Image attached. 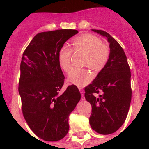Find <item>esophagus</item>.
I'll return each mask as SVG.
<instances>
[{
  "label": "esophagus",
  "mask_w": 149,
  "mask_h": 149,
  "mask_svg": "<svg viewBox=\"0 0 149 149\" xmlns=\"http://www.w3.org/2000/svg\"><path fill=\"white\" fill-rule=\"evenodd\" d=\"M79 90H80V92H81V95H82V97H84V89H83L82 88H79Z\"/></svg>",
  "instance_id": "esophagus-1"
}]
</instances>
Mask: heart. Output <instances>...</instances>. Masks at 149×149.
Returning a JSON list of instances; mask_svg holds the SVG:
<instances>
[{
	"mask_svg": "<svg viewBox=\"0 0 149 149\" xmlns=\"http://www.w3.org/2000/svg\"><path fill=\"white\" fill-rule=\"evenodd\" d=\"M74 50L81 51L86 54L84 65L94 72H99L104 67L110 57V48L104 45L101 39L92 34H83L72 42ZM72 49L68 46H63L59 50L58 63L65 72L70 69ZM68 81L78 86H84L90 82L92 74L87 68H73L68 74Z\"/></svg>",
	"mask_w": 149,
	"mask_h": 149,
	"instance_id": "heart-1",
	"label": "heart"
}]
</instances>
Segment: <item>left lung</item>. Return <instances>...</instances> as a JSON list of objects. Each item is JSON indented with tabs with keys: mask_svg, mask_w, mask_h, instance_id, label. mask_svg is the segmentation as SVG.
<instances>
[{
	"mask_svg": "<svg viewBox=\"0 0 149 149\" xmlns=\"http://www.w3.org/2000/svg\"><path fill=\"white\" fill-rule=\"evenodd\" d=\"M106 36L110 57L92 84L85 87V98L92 105L91 127L98 134H113L124 124L131 104V71L123 48L107 32L93 30Z\"/></svg>",
	"mask_w": 149,
	"mask_h": 149,
	"instance_id": "left-lung-1",
	"label": "left lung"
}]
</instances>
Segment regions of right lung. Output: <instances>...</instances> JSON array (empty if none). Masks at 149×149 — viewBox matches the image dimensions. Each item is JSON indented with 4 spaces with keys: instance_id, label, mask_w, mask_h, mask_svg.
Returning a JSON list of instances; mask_svg holds the SVG:
<instances>
[{
    "instance_id": "obj_1",
    "label": "right lung",
    "mask_w": 149,
    "mask_h": 149,
    "mask_svg": "<svg viewBox=\"0 0 149 149\" xmlns=\"http://www.w3.org/2000/svg\"><path fill=\"white\" fill-rule=\"evenodd\" d=\"M76 30H56L36 34L23 53L18 92L24 119L33 132L45 141L63 139L69 129L68 116L81 99L75 85L63 93L65 77L58 52Z\"/></svg>"
}]
</instances>
